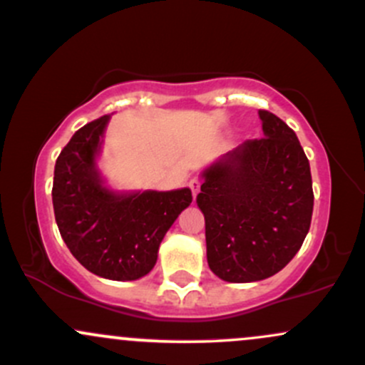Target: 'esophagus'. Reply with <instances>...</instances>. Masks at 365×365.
<instances>
[{
    "instance_id": "34e87169",
    "label": "esophagus",
    "mask_w": 365,
    "mask_h": 365,
    "mask_svg": "<svg viewBox=\"0 0 365 365\" xmlns=\"http://www.w3.org/2000/svg\"><path fill=\"white\" fill-rule=\"evenodd\" d=\"M200 179H191L190 181V187H191V193H193V197H197L198 191H200Z\"/></svg>"
}]
</instances>
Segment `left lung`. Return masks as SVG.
<instances>
[{
	"mask_svg": "<svg viewBox=\"0 0 365 365\" xmlns=\"http://www.w3.org/2000/svg\"><path fill=\"white\" fill-rule=\"evenodd\" d=\"M264 137L245 140L203 170L197 203L205 215L207 261L235 284L275 275L309 230L313 187L296 134L259 109Z\"/></svg>",
	"mask_w": 365,
	"mask_h": 365,
	"instance_id": "obj_1",
	"label": "left lung"
}]
</instances>
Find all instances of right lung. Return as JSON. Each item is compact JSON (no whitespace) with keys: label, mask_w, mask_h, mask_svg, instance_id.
<instances>
[{"label":"right lung","mask_w":365,"mask_h":365,"mask_svg":"<svg viewBox=\"0 0 365 365\" xmlns=\"http://www.w3.org/2000/svg\"><path fill=\"white\" fill-rule=\"evenodd\" d=\"M109 115L74 132L53 170V212L62 240L88 272L109 280L148 275L158 247L191 190L115 193L103 184L96 156Z\"/></svg>","instance_id":"obj_1"}]
</instances>
